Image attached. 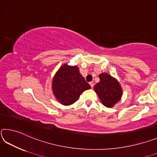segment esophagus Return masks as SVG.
Returning a JSON list of instances; mask_svg holds the SVG:
<instances>
[{
    "mask_svg": "<svg viewBox=\"0 0 157 157\" xmlns=\"http://www.w3.org/2000/svg\"><path fill=\"white\" fill-rule=\"evenodd\" d=\"M90 86H91V88H93V86H94V83H93V82H90Z\"/></svg>",
    "mask_w": 157,
    "mask_h": 157,
    "instance_id": "34e87169",
    "label": "esophagus"
}]
</instances>
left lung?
I'll use <instances>...</instances> for the list:
<instances>
[{
	"instance_id": "obj_1",
	"label": "left lung",
	"mask_w": 157,
	"mask_h": 157,
	"mask_svg": "<svg viewBox=\"0 0 157 157\" xmlns=\"http://www.w3.org/2000/svg\"><path fill=\"white\" fill-rule=\"evenodd\" d=\"M99 77L100 81L94 86V90L105 106H113L121 98V87L116 79L109 74H101Z\"/></svg>"
}]
</instances>
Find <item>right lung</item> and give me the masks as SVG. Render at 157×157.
<instances>
[{"label":"right lung","instance_id":"right-lung-1","mask_svg":"<svg viewBox=\"0 0 157 157\" xmlns=\"http://www.w3.org/2000/svg\"><path fill=\"white\" fill-rule=\"evenodd\" d=\"M52 88L57 99L63 105L77 101L83 91L91 88L79 72L76 66L63 65L53 78Z\"/></svg>","mask_w":157,"mask_h":157}]
</instances>
